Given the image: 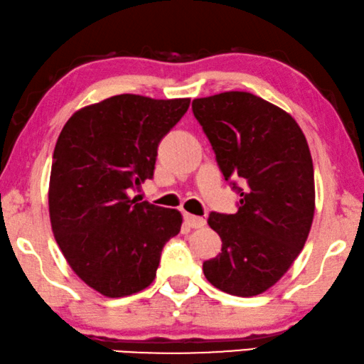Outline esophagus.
Wrapping results in <instances>:
<instances>
[{"mask_svg":"<svg viewBox=\"0 0 364 364\" xmlns=\"http://www.w3.org/2000/svg\"><path fill=\"white\" fill-rule=\"evenodd\" d=\"M184 221H186L188 226L193 229H199L206 224V219H203L199 216H193V214H184Z\"/></svg>","mask_w":364,"mask_h":364,"instance_id":"esophagus-1","label":"esophagus"}]
</instances>
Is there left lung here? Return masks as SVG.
<instances>
[{
	"instance_id": "1",
	"label": "left lung",
	"mask_w": 364,
	"mask_h": 364,
	"mask_svg": "<svg viewBox=\"0 0 364 364\" xmlns=\"http://www.w3.org/2000/svg\"><path fill=\"white\" fill-rule=\"evenodd\" d=\"M193 114L224 180L240 194L235 214H209L223 247L203 272L226 294L259 295L280 280L309 237L315 213L309 143L287 112L249 92L194 99Z\"/></svg>"
}]
</instances>
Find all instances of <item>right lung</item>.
Instances as JSON below:
<instances>
[{"label":"right lung","instance_id":"1","mask_svg":"<svg viewBox=\"0 0 364 364\" xmlns=\"http://www.w3.org/2000/svg\"><path fill=\"white\" fill-rule=\"evenodd\" d=\"M188 107L189 99L114 95L75 112L60 132L50 168V226L70 269L102 295L146 289L163 247L180 232V211L138 203L130 191L151 180L158 145Z\"/></svg>","mask_w":364,"mask_h":364}]
</instances>
